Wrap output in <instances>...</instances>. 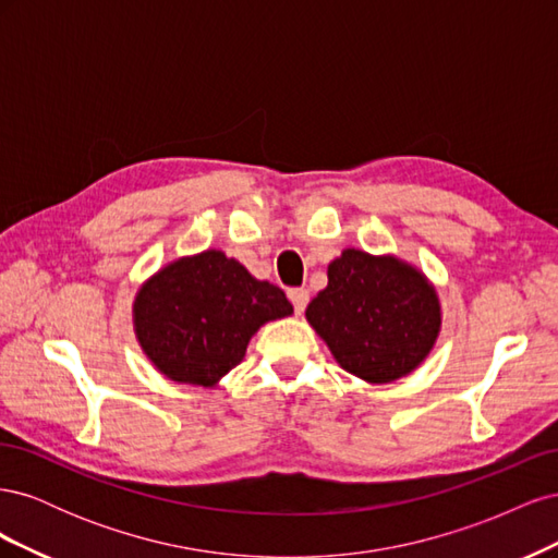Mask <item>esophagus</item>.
<instances>
[{
  "label": "esophagus",
  "instance_id": "obj_1",
  "mask_svg": "<svg viewBox=\"0 0 558 558\" xmlns=\"http://www.w3.org/2000/svg\"><path fill=\"white\" fill-rule=\"evenodd\" d=\"M289 298L293 302L295 314H302L307 307V302H310V291L307 289H293V291H289Z\"/></svg>",
  "mask_w": 558,
  "mask_h": 558
}]
</instances>
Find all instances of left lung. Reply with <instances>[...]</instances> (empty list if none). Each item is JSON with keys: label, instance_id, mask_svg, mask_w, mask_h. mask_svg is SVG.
Returning a JSON list of instances; mask_svg holds the SVG:
<instances>
[{"label": "left lung", "instance_id": "1", "mask_svg": "<svg viewBox=\"0 0 558 558\" xmlns=\"http://www.w3.org/2000/svg\"><path fill=\"white\" fill-rule=\"evenodd\" d=\"M305 316L332 359L367 384L414 373L442 328L440 298L421 269L359 248L328 265V286Z\"/></svg>", "mask_w": 558, "mask_h": 558}]
</instances>
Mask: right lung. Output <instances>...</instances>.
<instances>
[{
    "label": "right lung",
    "mask_w": 558,
    "mask_h": 558,
    "mask_svg": "<svg viewBox=\"0 0 558 558\" xmlns=\"http://www.w3.org/2000/svg\"><path fill=\"white\" fill-rule=\"evenodd\" d=\"M293 314L279 286L223 251L167 263L134 295V335L146 359L177 384L211 388L240 365L267 320Z\"/></svg>",
    "instance_id": "add662e5"
}]
</instances>
